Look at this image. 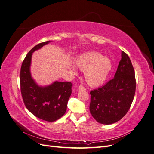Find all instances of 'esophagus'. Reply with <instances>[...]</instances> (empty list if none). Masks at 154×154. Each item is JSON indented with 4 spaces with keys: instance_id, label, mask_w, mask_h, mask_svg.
I'll use <instances>...</instances> for the list:
<instances>
[{
    "instance_id": "esophagus-1",
    "label": "esophagus",
    "mask_w": 154,
    "mask_h": 154,
    "mask_svg": "<svg viewBox=\"0 0 154 154\" xmlns=\"http://www.w3.org/2000/svg\"><path fill=\"white\" fill-rule=\"evenodd\" d=\"M78 90L79 91H86V88L84 87L82 85H80L78 87Z\"/></svg>"
}]
</instances>
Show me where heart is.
<instances>
[{"instance_id": "obj_1", "label": "heart", "mask_w": 154, "mask_h": 154, "mask_svg": "<svg viewBox=\"0 0 154 154\" xmlns=\"http://www.w3.org/2000/svg\"><path fill=\"white\" fill-rule=\"evenodd\" d=\"M77 67L84 71V78L88 85L98 86L103 83L112 67L111 60L96 52L82 54L75 60ZM71 71L76 72V69L71 66Z\"/></svg>"}]
</instances>
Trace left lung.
Instances as JSON below:
<instances>
[{
  "mask_svg": "<svg viewBox=\"0 0 154 154\" xmlns=\"http://www.w3.org/2000/svg\"><path fill=\"white\" fill-rule=\"evenodd\" d=\"M134 69L128 54L122 51L114 78L91 91L90 112L97 122L110 125L118 122L130 108L136 92Z\"/></svg>",
  "mask_w": 154,
  "mask_h": 154,
  "instance_id": "obj_1",
  "label": "left lung"
}]
</instances>
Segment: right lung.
<instances>
[{
    "instance_id": "right-lung-1",
    "label": "right lung",
    "mask_w": 154,
    "mask_h": 154,
    "mask_svg": "<svg viewBox=\"0 0 154 154\" xmlns=\"http://www.w3.org/2000/svg\"><path fill=\"white\" fill-rule=\"evenodd\" d=\"M51 42L37 44L27 54L22 63L20 82L22 97L27 110L37 118L53 122L66 113L72 84L69 82L57 81L49 86L40 87L32 78L30 72L32 53Z\"/></svg>"
}]
</instances>
